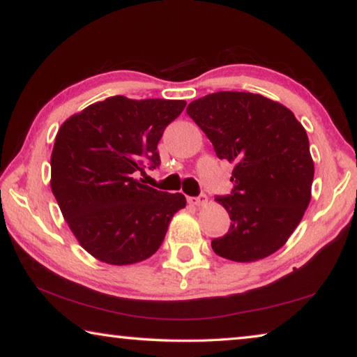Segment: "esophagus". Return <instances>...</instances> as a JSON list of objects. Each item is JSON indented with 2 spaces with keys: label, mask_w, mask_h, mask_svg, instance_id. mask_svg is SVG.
<instances>
[{
  "label": "esophagus",
  "mask_w": 357,
  "mask_h": 357,
  "mask_svg": "<svg viewBox=\"0 0 357 357\" xmlns=\"http://www.w3.org/2000/svg\"><path fill=\"white\" fill-rule=\"evenodd\" d=\"M189 203L192 204V206L202 208V206H204V204H206V203H208V198H206V195H200V197H193V198H189Z\"/></svg>",
  "instance_id": "esophagus-1"
}]
</instances>
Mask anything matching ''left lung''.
<instances>
[{"label": "left lung", "mask_w": 357, "mask_h": 357, "mask_svg": "<svg viewBox=\"0 0 357 357\" xmlns=\"http://www.w3.org/2000/svg\"><path fill=\"white\" fill-rule=\"evenodd\" d=\"M187 114L233 164L231 195L217 197L231 220L213 239L217 255L252 263L285 245L312 198L309 138L293 112L261 94L220 91L193 100Z\"/></svg>", "instance_id": "obj_1"}]
</instances>
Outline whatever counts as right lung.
<instances>
[{
	"label": "right lung",
	"instance_id": "1",
	"mask_svg": "<svg viewBox=\"0 0 357 357\" xmlns=\"http://www.w3.org/2000/svg\"><path fill=\"white\" fill-rule=\"evenodd\" d=\"M185 104L114 96L59 128L50 159L52 192L78 244L99 261L128 266L154 255L173 215L185 208L183 193L137 179L143 164H160L157 143Z\"/></svg>",
	"mask_w": 357,
	"mask_h": 357
}]
</instances>
